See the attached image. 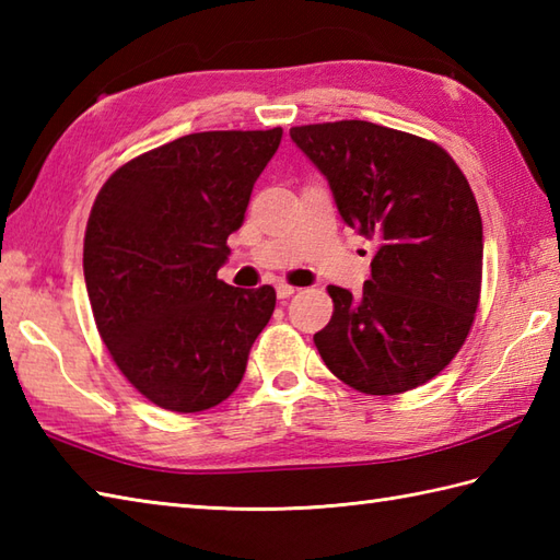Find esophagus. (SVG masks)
I'll use <instances>...</instances> for the list:
<instances>
[{
	"mask_svg": "<svg viewBox=\"0 0 560 560\" xmlns=\"http://www.w3.org/2000/svg\"><path fill=\"white\" fill-rule=\"evenodd\" d=\"M295 291H299V289L291 287V283H287V281H279L277 283V295H279V299H291Z\"/></svg>",
	"mask_w": 560,
	"mask_h": 560,
	"instance_id": "esophagus-1",
	"label": "esophagus"
}]
</instances>
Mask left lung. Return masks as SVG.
<instances>
[{"label":"left lung","mask_w":560,"mask_h":560,"mask_svg":"<svg viewBox=\"0 0 560 560\" xmlns=\"http://www.w3.org/2000/svg\"><path fill=\"white\" fill-rule=\"evenodd\" d=\"M327 177L341 219L375 243L361 295L329 287L325 365L365 395H399L455 359L479 307L483 229L445 149L363 120L291 127Z\"/></svg>","instance_id":"8db88e82"}]
</instances>
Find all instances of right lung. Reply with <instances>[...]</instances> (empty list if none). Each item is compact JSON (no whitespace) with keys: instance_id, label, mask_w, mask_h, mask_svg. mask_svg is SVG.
<instances>
[{"instance_id":"1","label":"right lung","mask_w":560,"mask_h":560,"mask_svg":"<svg viewBox=\"0 0 560 560\" xmlns=\"http://www.w3.org/2000/svg\"><path fill=\"white\" fill-rule=\"evenodd\" d=\"M281 135L180 137L117 168L93 201L83 237L91 311L115 365L161 409L221 404L273 313L271 287L235 289L217 271Z\"/></svg>"}]
</instances>
